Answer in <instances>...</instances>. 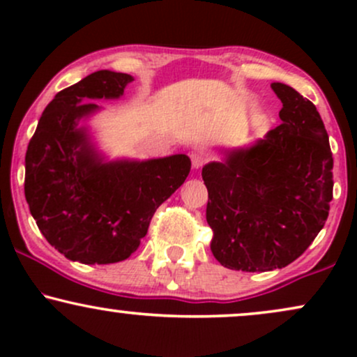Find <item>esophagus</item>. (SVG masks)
Returning <instances> with one entry per match:
<instances>
[{
	"instance_id": "34e87169",
	"label": "esophagus",
	"mask_w": 357,
	"mask_h": 357,
	"mask_svg": "<svg viewBox=\"0 0 357 357\" xmlns=\"http://www.w3.org/2000/svg\"><path fill=\"white\" fill-rule=\"evenodd\" d=\"M191 162H192V167H195V169H199V167L206 162V155H204L203 153H192Z\"/></svg>"
}]
</instances>
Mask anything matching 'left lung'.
<instances>
[{
	"instance_id": "left-lung-1",
	"label": "left lung",
	"mask_w": 357,
	"mask_h": 357,
	"mask_svg": "<svg viewBox=\"0 0 357 357\" xmlns=\"http://www.w3.org/2000/svg\"><path fill=\"white\" fill-rule=\"evenodd\" d=\"M272 90L282 100L280 126L202 171L211 252L241 272L292 264L322 230L333 199V153L317 109L280 82Z\"/></svg>"
}]
</instances>
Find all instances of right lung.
Segmentation results:
<instances>
[{
	"label": "right lung",
	"instance_id": "add662e5",
	"mask_svg": "<svg viewBox=\"0 0 357 357\" xmlns=\"http://www.w3.org/2000/svg\"><path fill=\"white\" fill-rule=\"evenodd\" d=\"M132 75L90 73L55 96L24 158V198L48 243L85 265L116 264L141 245L151 218L188 178L186 154L110 159L82 124L102 109L93 100L124 96Z\"/></svg>",
	"mask_w": 357,
	"mask_h": 357
}]
</instances>
